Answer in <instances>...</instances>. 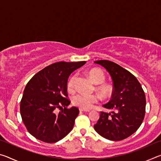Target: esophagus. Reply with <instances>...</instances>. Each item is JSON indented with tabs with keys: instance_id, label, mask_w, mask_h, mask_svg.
<instances>
[{
	"instance_id": "obj_1",
	"label": "esophagus",
	"mask_w": 161,
	"mask_h": 161,
	"mask_svg": "<svg viewBox=\"0 0 161 161\" xmlns=\"http://www.w3.org/2000/svg\"><path fill=\"white\" fill-rule=\"evenodd\" d=\"M80 111H84V112H89V110H87V109H83V108H80Z\"/></svg>"
}]
</instances>
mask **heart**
<instances>
[{
	"label": "heart",
	"instance_id": "1",
	"mask_svg": "<svg viewBox=\"0 0 161 161\" xmlns=\"http://www.w3.org/2000/svg\"><path fill=\"white\" fill-rule=\"evenodd\" d=\"M88 75L90 80L95 84H98L96 86V90L101 96L107 98L112 94V86L108 84L103 82L106 80L105 74L102 70L99 69H92L88 72ZM76 75H73L69 78L67 83V90L69 92L74 91L76 81ZM99 99L97 95H86L83 94H77L72 97V102L76 107H78L83 109H89L99 102Z\"/></svg>",
	"mask_w": 161,
	"mask_h": 161
}]
</instances>
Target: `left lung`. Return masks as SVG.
I'll return each mask as SVG.
<instances>
[{
	"mask_svg": "<svg viewBox=\"0 0 161 161\" xmlns=\"http://www.w3.org/2000/svg\"><path fill=\"white\" fill-rule=\"evenodd\" d=\"M113 80L111 99L103 106L113 110L100 112L94 128L102 137L111 141L124 140L132 135L142 124L146 113V96L139 81L120 65L108 60H98Z\"/></svg>",
	"mask_w": 161,
	"mask_h": 161,
	"instance_id": "obj_1",
	"label": "left lung"
}]
</instances>
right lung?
Here are the masks:
<instances>
[{"label": "right lung", "mask_w": 161, "mask_h": 161, "mask_svg": "<svg viewBox=\"0 0 161 161\" xmlns=\"http://www.w3.org/2000/svg\"><path fill=\"white\" fill-rule=\"evenodd\" d=\"M86 63L58 62L45 67L30 80L20 101V115L28 131L37 139L58 142L72 130L80 111L67 108L69 76ZM62 109L59 113L56 109Z\"/></svg>", "instance_id": "1"}]
</instances>
